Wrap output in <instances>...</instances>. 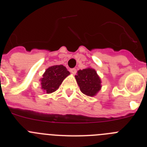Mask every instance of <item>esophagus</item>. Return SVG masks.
Wrapping results in <instances>:
<instances>
[{
	"label": "esophagus",
	"instance_id": "obj_1",
	"mask_svg": "<svg viewBox=\"0 0 147 147\" xmlns=\"http://www.w3.org/2000/svg\"><path fill=\"white\" fill-rule=\"evenodd\" d=\"M70 71H71V73L73 74H76V68H71V69H70Z\"/></svg>",
	"mask_w": 147,
	"mask_h": 147
}]
</instances>
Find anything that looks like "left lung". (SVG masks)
<instances>
[{"label":"left lung","mask_w":147,"mask_h":147,"mask_svg":"<svg viewBox=\"0 0 147 147\" xmlns=\"http://www.w3.org/2000/svg\"><path fill=\"white\" fill-rule=\"evenodd\" d=\"M75 76L81 91L88 96H93L101 89V80L93 68L80 70Z\"/></svg>","instance_id":"obj_1"}]
</instances>
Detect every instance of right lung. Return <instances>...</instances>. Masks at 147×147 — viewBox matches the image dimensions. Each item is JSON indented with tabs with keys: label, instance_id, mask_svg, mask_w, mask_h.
I'll return each mask as SVG.
<instances>
[{
	"label": "right lung",
	"instance_id": "add662e5",
	"mask_svg": "<svg viewBox=\"0 0 147 147\" xmlns=\"http://www.w3.org/2000/svg\"><path fill=\"white\" fill-rule=\"evenodd\" d=\"M69 74V71L62 65L49 67L40 80L42 89L47 93H53L59 88L65 78Z\"/></svg>",
	"mask_w": 147,
	"mask_h": 147
}]
</instances>
